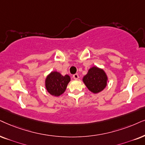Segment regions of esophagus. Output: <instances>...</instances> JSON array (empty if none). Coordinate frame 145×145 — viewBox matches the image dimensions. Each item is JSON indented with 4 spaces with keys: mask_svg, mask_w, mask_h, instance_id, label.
<instances>
[{
    "mask_svg": "<svg viewBox=\"0 0 145 145\" xmlns=\"http://www.w3.org/2000/svg\"><path fill=\"white\" fill-rule=\"evenodd\" d=\"M73 78H74V80H78V79H79V75H78V74H74V76H73Z\"/></svg>",
    "mask_w": 145,
    "mask_h": 145,
    "instance_id": "34e87169",
    "label": "esophagus"
}]
</instances>
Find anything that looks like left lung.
I'll use <instances>...</instances> for the list:
<instances>
[{"label":"left lung","mask_w":145,"mask_h":145,"mask_svg":"<svg viewBox=\"0 0 145 145\" xmlns=\"http://www.w3.org/2000/svg\"><path fill=\"white\" fill-rule=\"evenodd\" d=\"M82 80L91 92L97 94L105 89L108 78L103 69L93 66L88 69Z\"/></svg>","instance_id":"1"}]
</instances>
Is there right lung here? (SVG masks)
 Segmentation results:
<instances>
[{"label": "right lung", "instance_id": "1", "mask_svg": "<svg viewBox=\"0 0 145 145\" xmlns=\"http://www.w3.org/2000/svg\"><path fill=\"white\" fill-rule=\"evenodd\" d=\"M70 80L69 75L62 76L58 71H53L45 78V88L51 95L58 97L63 94Z\"/></svg>", "mask_w": 145, "mask_h": 145}]
</instances>
